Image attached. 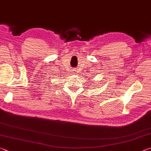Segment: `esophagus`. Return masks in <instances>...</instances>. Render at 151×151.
<instances>
[{
  "instance_id": "34e87169",
  "label": "esophagus",
  "mask_w": 151,
  "mask_h": 151,
  "mask_svg": "<svg viewBox=\"0 0 151 151\" xmlns=\"http://www.w3.org/2000/svg\"><path fill=\"white\" fill-rule=\"evenodd\" d=\"M72 73H73V74H75V73H76V70H73L72 71Z\"/></svg>"
}]
</instances>
